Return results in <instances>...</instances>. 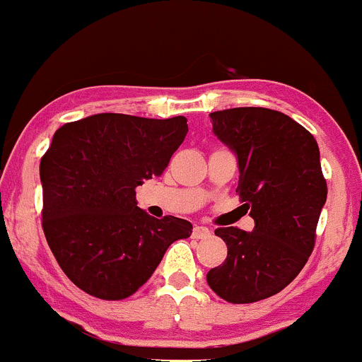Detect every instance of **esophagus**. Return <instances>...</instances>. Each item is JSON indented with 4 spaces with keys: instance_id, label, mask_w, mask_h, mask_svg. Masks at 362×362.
<instances>
[{
    "instance_id": "1",
    "label": "esophagus",
    "mask_w": 362,
    "mask_h": 362,
    "mask_svg": "<svg viewBox=\"0 0 362 362\" xmlns=\"http://www.w3.org/2000/svg\"><path fill=\"white\" fill-rule=\"evenodd\" d=\"M192 236L195 240H206L211 236V230L206 226H195L192 230Z\"/></svg>"
}]
</instances>
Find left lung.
<instances>
[{"label":"left lung","instance_id":"left-lung-1","mask_svg":"<svg viewBox=\"0 0 362 362\" xmlns=\"http://www.w3.org/2000/svg\"><path fill=\"white\" fill-rule=\"evenodd\" d=\"M209 117L214 134L238 156L236 192L255 228L214 231L228 255L206 279L224 301L255 303L284 289L313 252L327 201L318 144L289 115L264 107L218 110Z\"/></svg>","mask_w":362,"mask_h":362}]
</instances>
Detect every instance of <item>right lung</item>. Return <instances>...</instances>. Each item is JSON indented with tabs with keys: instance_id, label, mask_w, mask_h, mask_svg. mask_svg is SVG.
<instances>
[{
	"instance_id": "obj_1",
	"label": "right lung",
	"mask_w": 362,
	"mask_h": 362,
	"mask_svg": "<svg viewBox=\"0 0 362 362\" xmlns=\"http://www.w3.org/2000/svg\"><path fill=\"white\" fill-rule=\"evenodd\" d=\"M187 119L97 114L59 127L40 160L42 230L62 272L95 298L134 294L192 224L156 219L136 187L160 177L184 143Z\"/></svg>"
}]
</instances>
